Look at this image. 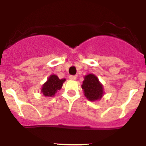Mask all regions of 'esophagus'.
Here are the masks:
<instances>
[{"instance_id":"esophagus-1","label":"esophagus","mask_w":146,"mask_h":146,"mask_svg":"<svg viewBox=\"0 0 146 146\" xmlns=\"http://www.w3.org/2000/svg\"><path fill=\"white\" fill-rule=\"evenodd\" d=\"M69 79L72 80H74L77 79V76H76V75H70V76H69Z\"/></svg>"}]
</instances>
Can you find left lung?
I'll list each match as a JSON object with an SVG mask.
<instances>
[{
    "instance_id": "8db88e82",
    "label": "left lung",
    "mask_w": 146,
    "mask_h": 146,
    "mask_svg": "<svg viewBox=\"0 0 146 146\" xmlns=\"http://www.w3.org/2000/svg\"><path fill=\"white\" fill-rule=\"evenodd\" d=\"M82 88L84 91L85 96L90 101L101 99L103 95L102 85L94 74H90L86 76L82 85Z\"/></svg>"
}]
</instances>
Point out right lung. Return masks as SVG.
<instances>
[{"label":"right lung","instance_id":"obj_1","mask_svg":"<svg viewBox=\"0 0 146 146\" xmlns=\"http://www.w3.org/2000/svg\"><path fill=\"white\" fill-rule=\"evenodd\" d=\"M65 79L60 80L56 75H51L47 81L43 85L42 88V94L45 96H52L61 88Z\"/></svg>","mask_w":146,"mask_h":146}]
</instances>
